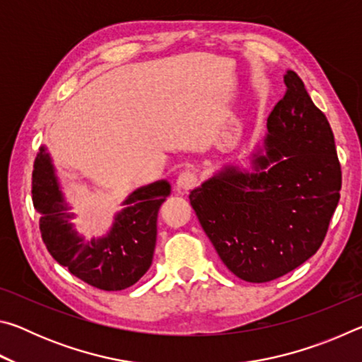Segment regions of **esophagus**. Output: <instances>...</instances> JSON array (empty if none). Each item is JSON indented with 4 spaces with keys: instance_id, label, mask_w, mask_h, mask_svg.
I'll return each instance as SVG.
<instances>
[{
    "instance_id": "esophagus-1",
    "label": "esophagus",
    "mask_w": 362,
    "mask_h": 362,
    "mask_svg": "<svg viewBox=\"0 0 362 362\" xmlns=\"http://www.w3.org/2000/svg\"><path fill=\"white\" fill-rule=\"evenodd\" d=\"M198 180L199 177L194 170H189V169L182 170L179 177H177V188L182 189V192H187V189L193 188L196 183H198Z\"/></svg>"
}]
</instances>
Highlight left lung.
I'll list each match as a JSON object with an SVG mask.
<instances>
[{"mask_svg":"<svg viewBox=\"0 0 362 362\" xmlns=\"http://www.w3.org/2000/svg\"><path fill=\"white\" fill-rule=\"evenodd\" d=\"M284 84L268 116L267 156L255 158L262 170L228 168L189 193L220 260L247 283L284 276L315 255L340 199L341 169L326 115L296 71Z\"/></svg>","mask_w":362,"mask_h":362,"instance_id":"obj_1","label":"left lung"}]
</instances>
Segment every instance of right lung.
Returning a JSON list of instances; mask_svg holds the SVG:
<instances>
[{
	"mask_svg": "<svg viewBox=\"0 0 362 362\" xmlns=\"http://www.w3.org/2000/svg\"><path fill=\"white\" fill-rule=\"evenodd\" d=\"M170 187L166 180L139 188L115 218L108 236L84 243L71 228L69 206L60 193L49 155L41 148L35 159L32 196L41 214L40 230L49 254L73 276L102 291L131 287L150 268L156 244V218Z\"/></svg>",
	"mask_w": 362,
	"mask_h": 362,
	"instance_id": "right-lung-1",
	"label": "right lung"
}]
</instances>
